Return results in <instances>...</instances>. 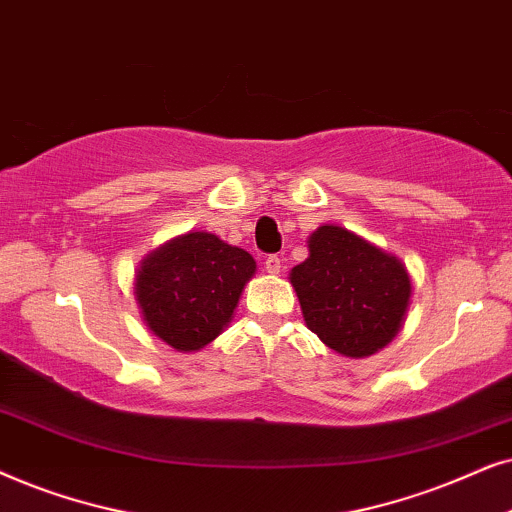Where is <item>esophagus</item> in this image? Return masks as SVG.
I'll return each instance as SVG.
<instances>
[{"label":"esophagus","mask_w":512,"mask_h":512,"mask_svg":"<svg viewBox=\"0 0 512 512\" xmlns=\"http://www.w3.org/2000/svg\"><path fill=\"white\" fill-rule=\"evenodd\" d=\"M264 269H267V274H281L283 260L278 255H269L267 262H264Z\"/></svg>","instance_id":"esophagus-1"}]
</instances>
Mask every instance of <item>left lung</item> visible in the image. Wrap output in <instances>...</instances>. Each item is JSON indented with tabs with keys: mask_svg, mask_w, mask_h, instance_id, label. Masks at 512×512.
<instances>
[{
	"mask_svg": "<svg viewBox=\"0 0 512 512\" xmlns=\"http://www.w3.org/2000/svg\"><path fill=\"white\" fill-rule=\"evenodd\" d=\"M306 245L309 257L288 276L306 327L346 358L386 349L412 304L403 260L339 224L318 227Z\"/></svg>",
	"mask_w": 512,
	"mask_h": 512,
	"instance_id": "left-lung-1",
	"label": "left lung"
}]
</instances>
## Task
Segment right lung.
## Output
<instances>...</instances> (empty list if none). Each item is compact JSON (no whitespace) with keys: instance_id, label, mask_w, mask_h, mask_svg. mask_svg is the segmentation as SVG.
Returning a JSON list of instances; mask_svg holds the SVG:
<instances>
[{"instance_id":"1","label":"right lung","mask_w":512,"mask_h":512,"mask_svg":"<svg viewBox=\"0 0 512 512\" xmlns=\"http://www.w3.org/2000/svg\"><path fill=\"white\" fill-rule=\"evenodd\" d=\"M250 252L210 231H187L149 252L135 271L142 323L180 353H194L231 323L245 283L255 276Z\"/></svg>"}]
</instances>
